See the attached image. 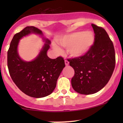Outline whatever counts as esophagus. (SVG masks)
<instances>
[{
    "instance_id": "1",
    "label": "esophagus",
    "mask_w": 123,
    "mask_h": 123,
    "mask_svg": "<svg viewBox=\"0 0 123 123\" xmlns=\"http://www.w3.org/2000/svg\"><path fill=\"white\" fill-rule=\"evenodd\" d=\"M65 64L66 66H68L69 65V62L67 60H65Z\"/></svg>"
}]
</instances>
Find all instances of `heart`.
I'll return each mask as SVG.
<instances>
[{
  "label": "heart",
  "mask_w": 123,
  "mask_h": 123,
  "mask_svg": "<svg viewBox=\"0 0 123 123\" xmlns=\"http://www.w3.org/2000/svg\"><path fill=\"white\" fill-rule=\"evenodd\" d=\"M95 35L93 32L75 31L64 35L57 40L59 45L67 48V53L70 57L80 58L87 54L95 43ZM53 48L57 52L60 48L56 44H53Z\"/></svg>",
  "instance_id": "obj_1"
}]
</instances>
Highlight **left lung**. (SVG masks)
Instances as JSON below:
<instances>
[{"label":"left lung","instance_id":"8db88e82","mask_svg":"<svg viewBox=\"0 0 123 123\" xmlns=\"http://www.w3.org/2000/svg\"><path fill=\"white\" fill-rule=\"evenodd\" d=\"M95 33V43L89 52L80 58L69 59L74 69L71 79L73 89L82 95L95 93L110 80L115 65L113 43L106 31L92 24Z\"/></svg>","mask_w":123,"mask_h":123}]
</instances>
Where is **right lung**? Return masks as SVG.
<instances>
[{"label":"right lung","instance_id":"obj_1","mask_svg":"<svg viewBox=\"0 0 123 123\" xmlns=\"http://www.w3.org/2000/svg\"><path fill=\"white\" fill-rule=\"evenodd\" d=\"M31 34H37L45 43L38 55L31 62L23 60L18 54V47L22 38ZM50 41L43 36L42 31L28 26L15 34L8 52V67L10 75L17 86L25 94L36 98L45 97L55 89L58 77L65 67L62 57L50 59L47 55Z\"/></svg>","mask_w":123,"mask_h":123}]
</instances>
